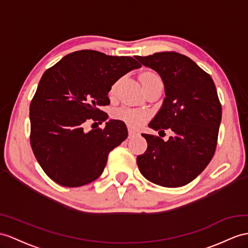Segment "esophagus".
<instances>
[{"label":"esophagus","instance_id":"34e87169","mask_svg":"<svg viewBox=\"0 0 248 248\" xmlns=\"http://www.w3.org/2000/svg\"><path fill=\"white\" fill-rule=\"evenodd\" d=\"M139 134V131H137V130H135V129H132V128H128V135H129V138H131V137H134V136H136V135H138Z\"/></svg>","mask_w":248,"mask_h":248}]
</instances>
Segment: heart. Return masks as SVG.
I'll return each mask as SVG.
<instances>
[{"instance_id":"heart-1","label":"heart","mask_w":248,"mask_h":248,"mask_svg":"<svg viewBox=\"0 0 248 248\" xmlns=\"http://www.w3.org/2000/svg\"><path fill=\"white\" fill-rule=\"evenodd\" d=\"M140 80L143 87L148 85L150 83L154 82H161L159 76L155 74L153 71H145L141 75ZM119 82H114L109 90V93L111 95H113L116 93V90L118 87ZM114 117L119 120L124 121L125 123H127L130 126H134V127H139L141 126L145 119H146V113L143 111H139V110H135V109H130V108H121V109L117 110L114 112Z\"/></svg>"}]
</instances>
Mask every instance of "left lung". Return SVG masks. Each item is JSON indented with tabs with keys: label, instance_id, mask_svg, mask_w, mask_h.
<instances>
[{
	"label": "left lung",
	"instance_id": "obj_1",
	"mask_svg": "<svg viewBox=\"0 0 248 248\" xmlns=\"http://www.w3.org/2000/svg\"><path fill=\"white\" fill-rule=\"evenodd\" d=\"M136 58L158 72L165 88L163 104L148 126L172 131L167 141L142 134L147 149L138 155L139 170L156 185L188 184L213 159L218 141L222 107L215 83L184 54L165 51Z\"/></svg>",
	"mask_w": 248,
	"mask_h": 248
}]
</instances>
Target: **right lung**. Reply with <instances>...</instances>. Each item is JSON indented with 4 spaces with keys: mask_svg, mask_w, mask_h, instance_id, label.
Listing matches in <instances>:
<instances>
[{
    "mask_svg": "<svg viewBox=\"0 0 248 248\" xmlns=\"http://www.w3.org/2000/svg\"><path fill=\"white\" fill-rule=\"evenodd\" d=\"M141 64L131 57L80 50L65 56L42 76L30 103V144L42 170L65 187L86 185L103 172L108 154L128 136L122 121L84 130L90 120L104 122L110 87Z\"/></svg>",
    "mask_w": 248,
    "mask_h": 248,
    "instance_id": "add662e5",
    "label": "right lung"
}]
</instances>
